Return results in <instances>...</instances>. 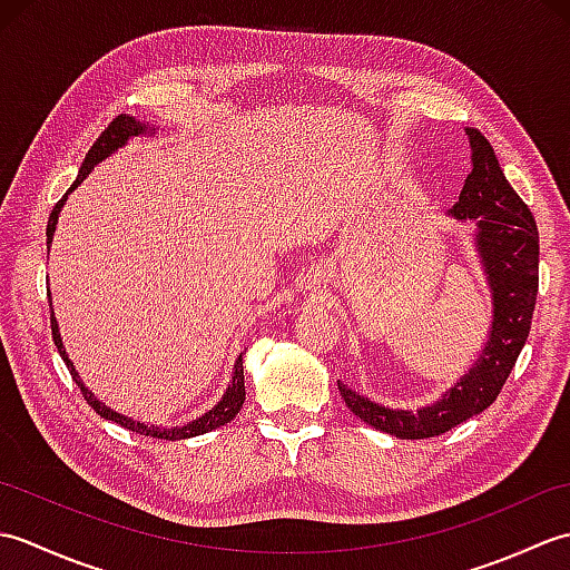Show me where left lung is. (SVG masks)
<instances>
[{
  "mask_svg": "<svg viewBox=\"0 0 570 570\" xmlns=\"http://www.w3.org/2000/svg\"><path fill=\"white\" fill-rule=\"evenodd\" d=\"M470 139V174L448 215L475 223V249L492 294L488 343L472 367L439 402L416 411L390 409L337 382L345 406L370 426L396 439H431L485 411L498 399L529 337L539 292V233L534 215L504 178L490 141L478 129Z\"/></svg>",
  "mask_w": 570,
  "mask_h": 570,
  "instance_id": "obj_1",
  "label": "left lung"
}]
</instances>
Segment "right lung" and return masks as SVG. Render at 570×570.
Listing matches in <instances>:
<instances>
[{
  "label": "right lung",
  "mask_w": 570,
  "mask_h": 570,
  "mask_svg": "<svg viewBox=\"0 0 570 570\" xmlns=\"http://www.w3.org/2000/svg\"><path fill=\"white\" fill-rule=\"evenodd\" d=\"M154 127L149 122H139V119L129 117V115H119L117 119H112L110 127H107L102 135L98 137V141L92 144L90 151L85 154V161L80 166V174L78 178L72 180V186L68 188V193L63 198H60L56 203V208L51 213V217H48V227H46V239H48V247H51L53 242V233H56V225H58V215H60V208H63L68 196L72 190H76L85 178H88V174L92 171L95 166H98L100 161H105L107 156H112L119 147H125V144L131 139V137H139V135H151ZM51 331H53V343L58 347L60 357H63L66 367L70 370L72 374V382H76L80 386V392L85 396V402H88L98 414L107 421H115L119 423V426H125L129 431H137L141 435H151V439H164V441H184V439H193V435H200V433H208L213 429H220L225 426V423L233 421L237 414L242 404H245V367H242V355L235 360V367H233V380H229L225 394L220 396V402H217L210 411H205L203 416L193 419L188 423H184V426H171V429H164V426H154V423H141V421H135L131 416H125L119 414V411L105 406L98 396H95L88 386L82 384L78 370L72 367V362L66 353L63 347V341H60V333H58V321L53 316V308H51Z\"/></svg>",
  "instance_id": "add662e5"
}]
</instances>
